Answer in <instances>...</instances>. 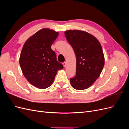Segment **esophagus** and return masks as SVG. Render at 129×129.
Here are the masks:
<instances>
[{
	"mask_svg": "<svg viewBox=\"0 0 129 129\" xmlns=\"http://www.w3.org/2000/svg\"><path fill=\"white\" fill-rule=\"evenodd\" d=\"M62 64H63V67H66V62H63V63H62Z\"/></svg>",
	"mask_w": 129,
	"mask_h": 129,
	"instance_id": "obj_1",
	"label": "esophagus"
}]
</instances>
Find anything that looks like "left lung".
Here are the masks:
<instances>
[{
	"instance_id": "1",
	"label": "left lung",
	"mask_w": 129,
	"mask_h": 129,
	"mask_svg": "<svg viewBox=\"0 0 129 129\" xmlns=\"http://www.w3.org/2000/svg\"><path fill=\"white\" fill-rule=\"evenodd\" d=\"M76 58V76L70 80L78 90L89 88L98 79L104 66V56L99 41L91 34L81 30L64 32Z\"/></svg>"
}]
</instances>
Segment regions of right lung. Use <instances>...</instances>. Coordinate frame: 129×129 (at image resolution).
I'll use <instances>...</instances> for the list:
<instances>
[{
  "instance_id": "add662e5",
  "label": "right lung",
  "mask_w": 129,
  "mask_h": 129,
  "mask_svg": "<svg viewBox=\"0 0 129 129\" xmlns=\"http://www.w3.org/2000/svg\"><path fill=\"white\" fill-rule=\"evenodd\" d=\"M58 35L53 29L42 28L29 37L23 46L19 63L23 75L35 87L44 89L50 86L57 71L63 68L51 49Z\"/></svg>"
}]
</instances>
